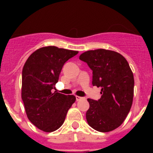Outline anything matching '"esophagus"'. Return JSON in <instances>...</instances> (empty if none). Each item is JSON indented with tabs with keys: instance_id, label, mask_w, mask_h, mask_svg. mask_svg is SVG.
<instances>
[{
	"instance_id": "esophagus-1",
	"label": "esophagus",
	"mask_w": 153,
	"mask_h": 153,
	"mask_svg": "<svg viewBox=\"0 0 153 153\" xmlns=\"http://www.w3.org/2000/svg\"><path fill=\"white\" fill-rule=\"evenodd\" d=\"M75 98H76V101H80V100H82V99H83V98H82V97H79V96H76Z\"/></svg>"
}]
</instances>
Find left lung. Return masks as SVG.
Returning <instances> with one entry per match:
<instances>
[{
	"mask_svg": "<svg viewBox=\"0 0 153 153\" xmlns=\"http://www.w3.org/2000/svg\"><path fill=\"white\" fill-rule=\"evenodd\" d=\"M79 59L92 71L93 86L101 87V98H88L87 123L98 132H109L123 123L133 104L134 79L127 60L105 49L82 53Z\"/></svg>",
	"mask_w": 153,
	"mask_h": 153,
	"instance_id": "obj_1",
	"label": "left lung"
}]
</instances>
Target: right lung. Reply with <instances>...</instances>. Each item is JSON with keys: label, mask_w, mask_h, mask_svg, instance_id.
<instances>
[{"label": "right lung", "mask_w": 153, "mask_h": 153, "mask_svg": "<svg viewBox=\"0 0 153 153\" xmlns=\"http://www.w3.org/2000/svg\"><path fill=\"white\" fill-rule=\"evenodd\" d=\"M77 54L76 51L45 47L32 53L23 67L21 97L25 111L29 121L44 132L59 128L75 102L74 95L52 93V90L65 62Z\"/></svg>", "instance_id": "right-lung-1"}]
</instances>
